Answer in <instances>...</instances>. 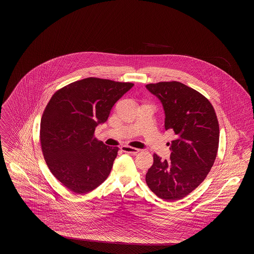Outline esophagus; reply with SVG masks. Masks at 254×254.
<instances>
[{"mask_svg": "<svg viewBox=\"0 0 254 254\" xmlns=\"http://www.w3.org/2000/svg\"><path fill=\"white\" fill-rule=\"evenodd\" d=\"M121 148L124 152H127V153H131V154H136V153L139 152L138 148L131 147V146H128V145H123Z\"/></svg>", "mask_w": 254, "mask_h": 254, "instance_id": "1", "label": "esophagus"}]
</instances>
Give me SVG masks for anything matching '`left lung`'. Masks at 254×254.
Segmentation results:
<instances>
[{
  "label": "left lung",
  "instance_id": "8db88e82",
  "mask_svg": "<svg viewBox=\"0 0 254 254\" xmlns=\"http://www.w3.org/2000/svg\"><path fill=\"white\" fill-rule=\"evenodd\" d=\"M145 87L163 105L166 130L176 135L169 160L153 155L145 182L159 198L177 201L204 181L214 164L219 145L217 116L204 95L180 82H160Z\"/></svg>",
  "mask_w": 254,
  "mask_h": 254
}]
</instances>
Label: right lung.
<instances>
[{"label": "right lung", "instance_id": "1", "mask_svg": "<svg viewBox=\"0 0 254 254\" xmlns=\"http://www.w3.org/2000/svg\"><path fill=\"white\" fill-rule=\"evenodd\" d=\"M133 85L90 77L49 100L41 120L42 151L51 173L74 193H87L108 178L119 147L98 141L94 131Z\"/></svg>", "mask_w": 254, "mask_h": 254}]
</instances>
